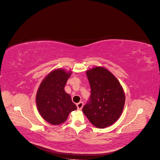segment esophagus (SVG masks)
<instances>
[{
  "mask_svg": "<svg viewBox=\"0 0 160 160\" xmlns=\"http://www.w3.org/2000/svg\"><path fill=\"white\" fill-rule=\"evenodd\" d=\"M83 106V103L82 102H80L77 104V108H78V110H82Z\"/></svg>",
  "mask_w": 160,
  "mask_h": 160,
  "instance_id": "34e87169",
  "label": "esophagus"
}]
</instances>
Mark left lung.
Returning <instances> with one entry per match:
<instances>
[{
    "label": "left lung",
    "mask_w": 160,
    "mask_h": 160,
    "mask_svg": "<svg viewBox=\"0 0 160 160\" xmlns=\"http://www.w3.org/2000/svg\"><path fill=\"white\" fill-rule=\"evenodd\" d=\"M91 87L89 101L82 112L95 127L104 128L113 124L121 116L125 95L115 76L102 67L86 71Z\"/></svg>",
    "instance_id": "obj_1"
}]
</instances>
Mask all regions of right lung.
I'll return each instance as SVG.
<instances>
[{
    "label": "right lung",
    "instance_id": "add662e5",
    "mask_svg": "<svg viewBox=\"0 0 160 160\" xmlns=\"http://www.w3.org/2000/svg\"><path fill=\"white\" fill-rule=\"evenodd\" d=\"M71 72L62 69L50 72L41 83L36 95L38 110L48 122L58 125L64 122L72 111L77 109L71 96L64 90Z\"/></svg>",
    "mask_w": 160,
    "mask_h": 160
}]
</instances>
